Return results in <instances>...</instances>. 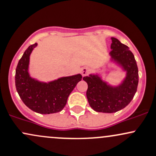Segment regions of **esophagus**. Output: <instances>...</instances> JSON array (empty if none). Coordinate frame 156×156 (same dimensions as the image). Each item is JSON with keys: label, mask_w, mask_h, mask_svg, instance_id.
<instances>
[{"label": "esophagus", "mask_w": 156, "mask_h": 156, "mask_svg": "<svg viewBox=\"0 0 156 156\" xmlns=\"http://www.w3.org/2000/svg\"><path fill=\"white\" fill-rule=\"evenodd\" d=\"M88 73H89V68H87V67H84V68H83L81 69V73L83 76H85Z\"/></svg>", "instance_id": "1"}]
</instances>
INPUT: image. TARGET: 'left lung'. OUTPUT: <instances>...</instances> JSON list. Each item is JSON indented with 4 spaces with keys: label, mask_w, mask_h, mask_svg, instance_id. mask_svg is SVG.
I'll list each match as a JSON object with an SVG mask.
<instances>
[{
    "label": "left lung",
    "mask_w": 156,
    "mask_h": 156,
    "mask_svg": "<svg viewBox=\"0 0 156 156\" xmlns=\"http://www.w3.org/2000/svg\"><path fill=\"white\" fill-rule=\"evenodd\" d=\"M111 39L110 55L126 71L123 83L118 87H112L98 75L83 77L88 84L86 96L90 106L103 113H113L125 108L133 99L138 84V69L133 53L116 38Z\"/></svg>",
    "instance_id": "1"
}]
</instances>
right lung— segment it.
Segmentation results:
<instances>
[{"label": "right lung", "instance_id": "obj_1", "mask_svg": "<svg viewBox=\"0 0 156 156\" xmlns=\"http://www.w3.org/2000/svg\"><path fill=\"white\" fill-rule=\"evenodd\" d=\"M37 44L29 46L18 62L16 70V87L21 100L29 108L40 114H53L64 108L68 96L82 80L77 74L43 83L32 79L28 73L30 55Z\"/></svg>", "mask_w": 156, "mask_h": 156}]
</instances>
